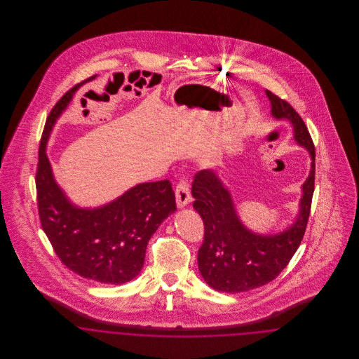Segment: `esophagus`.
I'll use <instances>...</instances> for the list:
<instances>
[{
    "label": "esophagus",
    "mask_w": 359,
    "mask_h": 359,
    "mask_svg": "<svg viewBox=\"0 0 359 359\" xmlns=\"http://www.w3.org/2000/svg\"><path fill=\"white\" fill-rule=\"evenodd\" d=\"M175 194H176V205H177L179 208H183V207H186V205L189 203V201H191V194H189L188 184L184 180L180 182V183L176 186Z\"/></svg>",
    "instance_id": "1"
}]
</instances>
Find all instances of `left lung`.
<instances>
[{
	"mask_svg": "<svg viewBox=\"0 0 359 359\" xmlns=\"http://www.w3.org/2000/svg\"><path fill=\"white\" fill-rule=\"evenodd\" d=\"M265 93L273 118L290 121L294 141L307 149L311 170L302 186L303 195L294 221L273 234L255 233L243 224L230 191L217 173L203 170L195 175L191 189L194 208L205 223L198 266L205 283L218 292L238 293L271 283L288 265L307 227L315 184V147L304 121L290 103L269 90Z\"/></svg>",
	"mask_w": 359,
	"mask_h": 359,
	"instance_id": "1",
	"label": "left lung"
}]
</instances>
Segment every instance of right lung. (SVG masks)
Returning a JSON list of instances; mask_svg holds the SVG:
<instances>
[{"mask_svg": "<svg viewBox=\"0 0 359 359\" xmlns=\"http://www.w3.org/2000/svg\"><path fill=\"white\" fill-rule=\"evenodd\" d=\"M79 86H74L53 106L44 126L36 172L40 222L55 253L69 271L101 284L121 285L141 272L149 239L176 211L175 192L168 180H160L137 184L94 208L69 201L55 180L47 142Z\"/></svg>", "mask_w": 359, "mask_h": 359, "instance_id": "right-lung-1", "label": "right lung"}]
</instances>
